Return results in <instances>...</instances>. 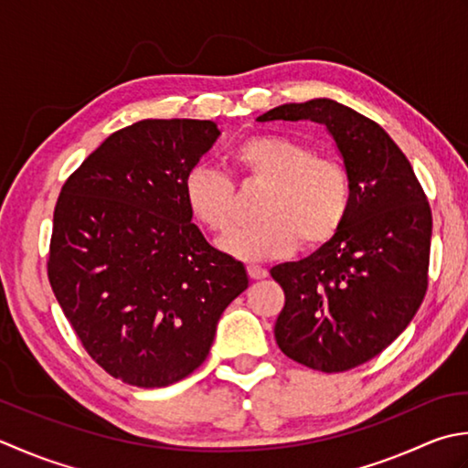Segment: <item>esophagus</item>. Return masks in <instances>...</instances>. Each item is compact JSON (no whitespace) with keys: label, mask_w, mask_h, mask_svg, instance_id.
Masks as SVG:
<instances>
[{"label":"esophagus","mask_w":468,"mask_h":468,"mask_svg":"<svg viewBox=\"0 0 468 468\" xmlns=\"http://www.w3.org/2000/svg\"><path fill=\"white\" fill-rule=\"evenodd\" d=\"M246 271H248V276H250V279H254V281H261V279H266V276H269V271H266L264 266H259V264H248Z\"/></svg>","instance_id":"obj_1"}]
</instances>
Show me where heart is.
I'll return each instance as SVG.
<instances>
[{"instance_id": "1", "label": "heart", "mask_w": 468, "mask_h": 468, "mask_svg": "<svg viewBox=\"0 0 468 468\" xmlns=\"http://www.w3.org/2000/svg\"><path fill=\"white\" fill-rule=\"evenodd\" d=\"M232 165L244 181L266 186L259 220L234 228L218 246L240 261L281 259L299 244H327L351 209V177L337 159L319 157L301 141L254 135L232 151ZM184 199L194 220L224 232L236 216V189L220 169L199 164L184 179Z\"/></svg>"}]
</instances>
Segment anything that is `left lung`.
<instances>
[{
    "label": "left lung",
    "instance_id": "obj_1",
    "mask_svg": "<svg viewBox=\"0 0 468 468\" xmlns=\"http://www.w3.org/2000/svg\"><path fill=\"white\" fill-rule=\"evenodd\" d=\"M266 121L325 125L351 177V209L335 238L299 262L276 264L284 291L274 337L287 357L337 374L381 354L428 289L432 212L406 155L378 122L331 99L281 104Z\"/></svg>",
    "mask_w": 468,
    "mask_h": 468
}]
</instances>
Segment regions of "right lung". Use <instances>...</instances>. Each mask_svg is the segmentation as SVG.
<instances>
[{
    "mask_svg": "<svg viewBox=\"0 0 468 468\" xmlns=\"http://www.w3.org/2000/svg\"><path fill=\"white\" fill-rule=\"evenodd\" d=\"M216 122L145 119L112 133L66 179L48 279L82 347L125 384L164 388L204 364L248 274L206 242L184 179Z\"/></svg>",
    "mask_w": 468,
    "mask_h": 468,
    "instance_id": "right-lung-1",
    "label": "right lung"
}]
</instances>
